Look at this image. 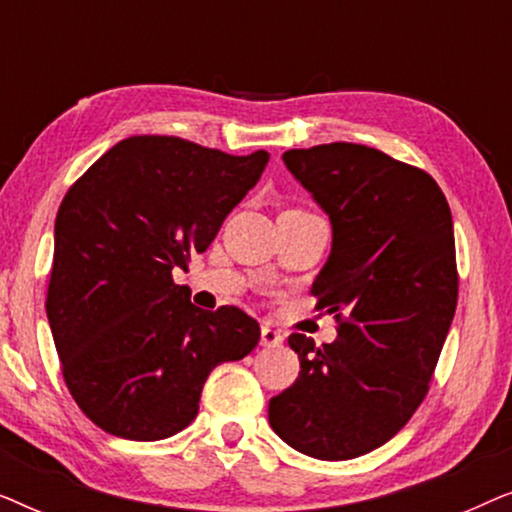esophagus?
<instances>
[{
    "label": "esophagus",
    "instance_id": "esophagus-1",
    "mask_svg": "<svg viewBox=\"0 0 512 512\" xmlns=\"http://www.w3.org/2000/svg\"><path fill=\"white\" fill-rule=\"evenodd\" d=\"M282 340H284V335L279 333V331H275V328H272V326L265 324L261 328V345L263 347H279V345H282Z\"/></svg>",
    "mask_w": 512,
    "mask_h": 512
}]
</instances>
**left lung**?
I'll use <instances>...</instances> for the list:
<instances>
[{"mask_svg": "<svg viewBox=\"0 0 512 512\" xmlns=\"http://www.w3.org/2000/svg\"><path fill=\"white\" fill-rule=\"evenodd\" d=\"M331 219V256L312 284L338 338L293 333L298 380L270 398V426L307 457L345 461L415 415L459 296L452 212L431 174L363 144L284 153Z\"/></svg>", "mask_w": 512, "mask_h": 512, "instance_id": "left-lung-1", "label": "left lung"}]
</instances>
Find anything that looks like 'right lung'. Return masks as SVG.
Returning <instances> with one entry per match:
<instances>
[{"label": "right lung", "mask_w": 512, "mask_h": 512, "mask_svg": "<svg viewBox=\"0 0 512 512\" xmlns=\"http://www.w3.org/2000/svg\"><path fill=\"white\" fill-rule=\"evenodd\" d=\"M268 158L135 135L69 186L46 314L69 394L102 431L174 436L198 415L209 373L258 345L256 319L233 305L200 310L172 270L212 244Z\"/></svg>", "instance_id": "add662e5"}]
</instances>
